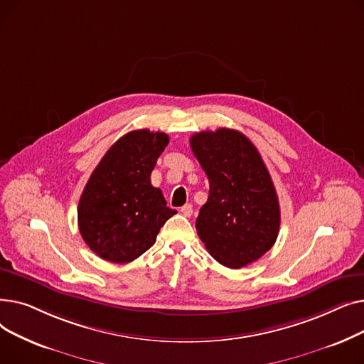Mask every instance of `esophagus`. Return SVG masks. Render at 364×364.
I'll use <instances>...</instances> for the list:
<instances>
[{
  "mask_svg": "<svg viewBox=\"0 0 364 364\" xmlns=\"http://www.w3.org/2000/svg\"><path fill=\"white\" fill-rule=\"evenodd\" d=\"M180 213H181L184 217H192V214H193V206L190 205V203H186L184 206L180 208Z\"/></svg>",
  "mask_w": 364,
  "mask_h": 364,
  "instance_id": "esophagus-1",
  "label": "esophagus"
}]
</instances>
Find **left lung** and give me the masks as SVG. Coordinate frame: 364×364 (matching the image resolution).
<instances>
[{"instance_id": "left-lung-1", "label": "left lung", "mask_w": 364, "mask_h": 364, "mask_svg": "<svg viewBox=\"0 0 364 364\" xmlns=\"http://www.w3.org/2000/svg\"><path fill=\"white\" fill-rule=\"evenodd\" d=\"M190 147L209 180L196 220L206 251L228 269L259 259L277 239L280 206L257 147L230 128L196 132Z\"/></svg>"}]
</instances>
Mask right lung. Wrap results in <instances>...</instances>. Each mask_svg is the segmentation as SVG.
<instances>
[{
    "label": "right lung",
    "mask_w": 364,
    "mask_h": 364,
    "mask_svg": "<svg viewBox=\"0 0 364 364\" xmlns=\"http://www.w3.org/2000/svg\"><path fill=\"white\" fill-rule=\"evenodd\" d=\"M169 139L165 132L136 129L114 143L95 166L78 203L84 242L100 258L125 264L155 243L176 209L166 206L150 174Z\"/></svg>",
    "instance_id": "right-lung-1"
}]
</instances>
